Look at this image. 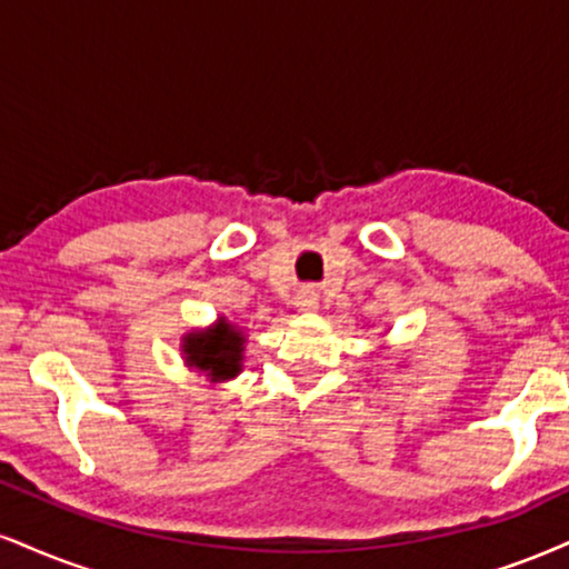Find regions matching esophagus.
<instances>
[{
  "mask_svg": "<svg viewBox=\"0 0 569 569\" xmlns=\"http://www.w3.org/2000/svg\"><path fill=\"white\" fill-rule=\"evenodd\" d=\"M320 297L315 289H302L297 293V310L299 312H318Z\"/></svg>",
  "mask_w": 569,
  "mask_h": 569,
  "instance_id": "34e87169",
  "label": "esophagus"
}]
</instances>
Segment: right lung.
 <instances>
[{
  "mask_svg": "<svg viewBox=\"0 0 569 569\" xmlns=\"http://www.w3.org/2000/svg\"><path fill=\"white\" fill-rule=\"evenodd\" d=\"M246 339V328L230 323L224 315L209 328H190L180 339L184 368L207 376L209 385H224L243 371Z\"/></svg>",
  "mask_w": 569,
  "mask_h": 569,
  "instance_id": "1",
  "label": "right lung"
}]
</instances>
